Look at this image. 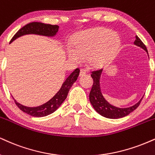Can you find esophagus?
Returning a JSON list of instances; mask_svg holds the SVG:
<instances>
[{"label": "esophagus", "mask_w": 155, "mask_h": 155, "mask_svg": "<svg viewBox=\"0 0 155 155\" xmlns=\"http://www.w3.org/2000/svg\"><path fill=\"white\" fill-rule=\"evenodd\" d=\"M86 74V70L84 69V68H81V71H80V73H79V76H84Z\"/></svg>", "instance_id": "34e87169"}]
</instances>
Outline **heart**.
<instances>
[{"instance_id": "b5f03b06", "label": "heart", "mask_w": 155, "mask_h": 155, "mask_svg": "<svg viewBox=\"0 0 155 155\" xmlns=\"http://www.w3.org/2000/svg\"><path fill=\"white\" fill-rule=\"evenodd\" d=\"M73 48H68L67 55L72 61L79 63L88 58L93 67L103 66L120 47V39L116 33L106 28H97L74 37Z\"/></svg>"}]
</instances>
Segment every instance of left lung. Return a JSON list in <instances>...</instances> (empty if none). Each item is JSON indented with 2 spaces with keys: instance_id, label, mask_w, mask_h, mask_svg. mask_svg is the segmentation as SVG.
<instances>
[{
  "instance_id": "obj_1",
  "label": "left lung",
  "mask_w": 155,
  "mask_h": 155,
  "mask_svg": "<svg viewBox=\"0 0 155 155\" xmlns=\"http://www.w3.org/2000/svg\"><path fill=\"white\" fill-rule=\"evenodd\" d=\"M134 44L143 48L148 53L147 47L138 36H136V40L134 41ZM102 71V69L94 71L91 72L92 73L91 76L93 79V85L90 93H89V101L92 105L93 107L94 108V110L97 112L99 114L105 117V118L117 119L126 116V115L130 114L131 112H133L134 110L137 109L140 105L143 97L136 105L126 108H119L115 107V106L111 105L110 104L106 101L105 99L102 96L101 89H100V79Z\"/></svg>"
}]
</instances>
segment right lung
<instances>
[{"mask_svg":"<svg viewBox=\"0 0 155 155\" xmlns=\"http://www.w3.org/2000/svg\"><path fill=\"white\" fill-rule=\"evenodd\" d=\"M59 27L58 25H51V24H46L41 22H31L26 24L23 27L18 30L14 36L12 37L10 42L16 40L18 37L22 36L24 35L29 34H35L39 35H43V36L53 37L56 35L58 31ZM79 68H76L73 71L70 76L66 79V81L63 82L62 87L60 89V90L56 93L53 98L50 99L49 101L43 104V105L38 106V107H26L19 104L14 100L15 103L17 105L21 110L27 114L34 117H43L46 115L51 114L53 112L61 106L63 101L66 100L68 95V93L71 87L74 84L77 79V77L79 74Z\"/></svg>","mask_w":155,"mask_h":155,"instance_id":"obj_1","label":"right lung"}]
</instances>
